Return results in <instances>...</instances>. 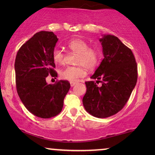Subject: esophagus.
Masks as SVG:
<instances>
[{"instance_id":"obj_1","label":"esophagus","mask_w":155,"mask_h":155,"mask_svg":"<svg viewBox=\"0 0 155 155\" xmlns=\"http://www.w3.org/2000/svg\"><path fill=\"white\" fill-rule=\"evenodd\" d=\"M70 84H71V87H73L74 85H75V84H77V82H70Z\"/></svg>"}]
</instances>
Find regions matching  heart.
Listing matches in <instances>:
<instances>
[{"instance_id": "1", "label": "heart", "mask_w": 155, "mask_h": 155, "mask_svg": "<svg viewBox=\"0 0 155 155\" xmlns=\"http://www.w3.org/2000/svg\"><path fill=\"white\" fill-rule=\"evenodd\" d=\"M71 51L78 54L75 64L78 66H68L60 72L62 79L75 82L86 75V68L92 70L97 66L99 58V53L95 48H90L84 40L74 39L67 44ZM52 58L56 64L62 65L65 61V54L63 51L55 48L52 52Z\"/></svg>"}]
</instances>
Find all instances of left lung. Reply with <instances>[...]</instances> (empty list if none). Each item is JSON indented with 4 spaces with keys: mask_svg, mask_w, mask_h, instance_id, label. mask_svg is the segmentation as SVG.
Here are the masks:
<instances>
[{
    "mask_svg": "<svg viewBox=\"0 0 155 155\" xmlns=\"http://www.w3.org/2000/svg\"><path fill=\"white\" fill-rule=\"evenodd\" d=\"M104 59L91 78L101 82H85L87 92L82 99L84 109L97 118L117 114L128 101L137 80V68L132 51L114 35L99 39Z\"/></svg>",
    "mask_w": 155,
    "mask_h": 155,
    "instance_id": "obj_1",
    "label": "left lung"
}]
</instances>
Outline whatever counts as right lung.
Segmentation results:
<instances>
[{
	"label": "right lung",
	"mask_w": 155,
	"mask_h": 155,
	"mask_svg": "<svg viewBox=\"0 0 155 155\" xmlns=\"http://www.w3.org/2000/svg\"><path fill=\"white\" fill-rule=\"evenodd\" d=\"M53 31L36 33L21 46L15 62L17 92L27 109L42 118L60 114L71 84L66 80L47 84L48 75L57 77L52 52L56 42Z\"/></svg>",
	"instance_id": "right-lung-1"
}]
</instances>
